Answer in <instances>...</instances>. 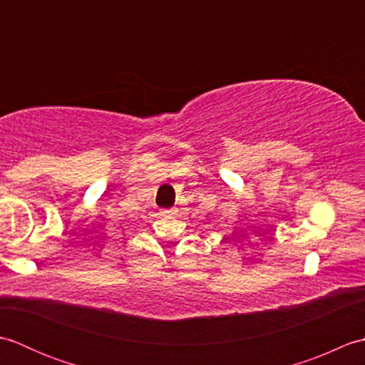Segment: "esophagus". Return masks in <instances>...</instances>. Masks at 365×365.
I'll return each mask as SVG.
<instances>
[{
  "instance_id": "esophagus-1",
  "label": "esophagus",
  "mask_w": 365,
  "mask_h": 365,
  "mask_svg": "<svg viewBox=\"0 0 365 365\" xmlns=\"http://www.w3.org/2000/svg\"><path fill=\"white\" fill-rule=\"evenodd\" d=\"M161 215L163 216H173V215H175V210H163Z\"/></svg>"
}]
</instances>
